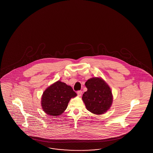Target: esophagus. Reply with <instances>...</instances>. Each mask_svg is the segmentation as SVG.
Returning a JSON list of instances; mask_svg holds the SVG:
<instances>
[{"mask_svg":"<svg viewBox=\"0 0 153 153\" xmlns=\"http://www.w3.org/2000/svg\"><path fill=\"white\" fill-rule=\"evenodd\" d=\"M77 94H78V95H79V96L80 97V96L81 95V94H82V91H81V90H79V91H77Z\"/></svg>","mask_w":153,"mask_h":153,"instance_id":"1","label":"esophagus"}]
</instances>
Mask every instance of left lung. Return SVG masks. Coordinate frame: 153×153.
<instances>
[{
    "label": "left lung",
    "instance_id": "1",
    "mask_svg": "<svg viewBox=\"0 0 153 153\" xmlns=\"http://www.w3.org/2000/svg\"><path fill=\"white\" fill-rule=\"evenodd\" d=\"M85 86L88 88L82 100L88 111L95 114H102L111 107L113 96L111 90L102 79L95 77L88 79Z\"/></svg>",
    "mask_w": 153,
    "mask_h": 153
}]
</instances>
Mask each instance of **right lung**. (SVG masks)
Listing matches in <instances>:
<instances>
[{
    "instance_id": "right-lung-1",
    "label": "right lung",
    "mask_w": 153,
    "mask_h": 153,
    "mask_svg": "<svg viewBox=\"0 0 153 153\" xmlns=\"http://www.w3.org/2000/svg\"><path fill=\"white\" fill-rule=\"evenodd\" d=\"M77 95L70 86L59 81L46 88L42 98V106L46 114L59 116L66 109L72 97Z\"/></svg>"
}]
</instances>
